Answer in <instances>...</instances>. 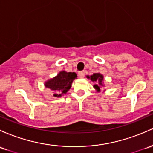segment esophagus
Masks as SVG:
<instances>
[{
    "label": "esophagus",
    "instance_id": "34e87169",
    "mask_svg": "<svg viewBox=\"0 0 153 153\" xmlns=\"http://www.w3.org/2000/svg\"><path fill=\"white\" fill-rule=\"evenodd\" d=\"M78 75H79L80 78H83L85 75V71L84 70H82V71L78 72Z\"/></svg>",
    "mask_w": 153,
    "mask_h": 153
}]
</instances>
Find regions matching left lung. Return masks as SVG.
Returning <instances> with one entry per match:
<instances>
[{"instance_id":"obj_1","label":"left lung","mask_w":153,"mask_h":153,"mask_svg":"<svg viewBox=\"0 0 153 153\" xmlns=\"http://www.w3.org/2000/svg\"><path fill=\"white\" fill-rule=\"evenodd\" d=\"M88 78H91V80L92 81H96L97 82V84L94 85V87L97 89L98 91L100 90V85H102V81H103V76L100 73H94L93 75H91V76L88 77Z\"/></svg>"}]
</instances>
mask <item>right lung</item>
Listing matches in <instances>:
<instances>
[{
    "label": "right lung",
    "mask_w": 153,
    "mask_h": 153,
    "mask_svg": "<svg viewBox=\"0 0 153 153\" xmlns=\"http://www.w3.org/2000/svg\"><path fill=\"white\" fill-rule=\"evenodd\" d=\"M77 78L75 73H67L62 71L58 74L57 76L46 82V88H49L55 92L53 96L59 97L62 94H66L71 88L73 80Z\"/></svg>",
    "instance_id": "right-lung-1"
}]
</instances>
